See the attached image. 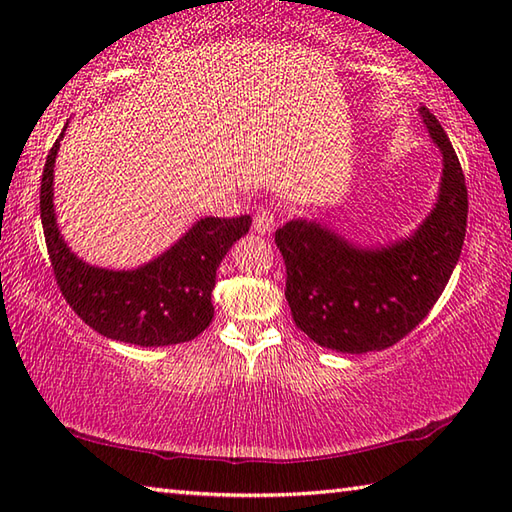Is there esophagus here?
Listing matches in <instances>:
<instances>
[{"instance_id":"obj_1","label":"esophagus","mask_w":512,"mask_h":512,"mask_svg":"<svg viewBox=\"0 0 512 512\" xmlns=\"http://www.w3.org/2000/svg\"><path fill=\"white\" fill-rule=\"evenodd\" d=\"M253 226L259 235H270L275 231V213L270 209H259Z\"/></svg>"}]
</instances>
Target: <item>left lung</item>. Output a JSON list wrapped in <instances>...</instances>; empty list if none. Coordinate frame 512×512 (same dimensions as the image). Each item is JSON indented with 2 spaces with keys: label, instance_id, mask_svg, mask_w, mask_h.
I'll use <instances>...</instances> for the list:
<instances>
[{
  "label": "left lung",
  "instance_id": "obj_1",
  "mask_svg": "<svg viewBox=\"0 0 512 512\" xmlns=\"http://www.w3.org/2000/svg\"><path fill=\"white\" fill-rule=\"evenodd\" d=\"M442 176L433 209L405 237L361 244L317 217H297L275 233L286 262V299L297 328L343 354L398 343L427 317L458 264L469 198L460 160L438 118L418 110Z\"/></svg>",
  "mask_w": 512,
  "mask_h": 512
}]
</instances>
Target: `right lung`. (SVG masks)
<instances>
[{"mask_svg":"<svg viewBox=\"0 0 512 512\" xmlns=\"http://www.w3.org/2000/svg\"><path fill=\"white\" fill-rule=\"evenodd\" d=\"M65 123L46 158L41 178V224L54 277L72 310L112 341L140 347L187 343L213 321L215 273L228 250L250 228V215L202 217L176 244L136 268L92 266L61 235L54 211V162Z\"/></svg>","mask_w":512,"mask_h":512,"instance_id":"1","label":"right lung"}]
</instances>
